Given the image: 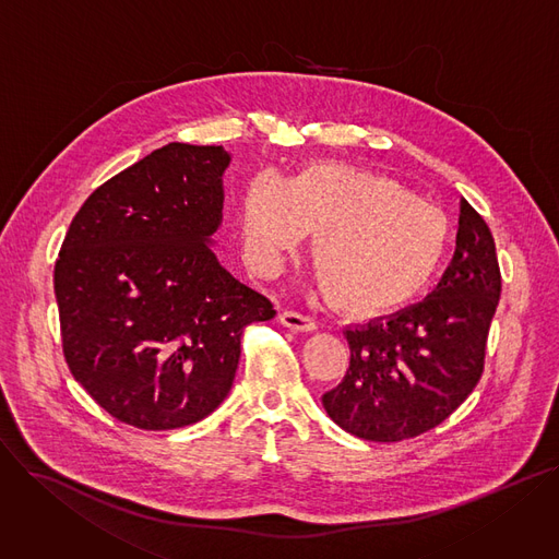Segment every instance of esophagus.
Listing matches in <instances>:
<instances>
[{"label": "esophagus", "mask_w": 559, "mask_h": 559, "mask_svg": "<svg viewBox=\"0 0 559 559\" xmlns=\"http://www.w3.org/2000/svg\"><path fill=\"white\" fill-rule=\"evenodd\" d=\"M280 322L293 331H301V333H308V331H316L318 324L313 318H308L304 313H297V311H282L280 313Z\"/></svg>", "instance_id": "34e87169"}]
</instances>
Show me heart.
<instances>
[{
    "instance_id": "b5f03b06",
    "label": "heart",
    "mask_w": 559,
    "mask_h": 559,
    "mask_svg": "<svg viewBox=\"0 0 559 559\" xmlns=\"http://www.w3.org/2000/svg\"><path fill=\"white\" fill-rule=\"evenodd\" d=\"M313 233L311 266L331 301L380 316L413 299L442 266L453 226L395 179L340 164H313L293 181L262 170L239 202L246 262L269 271Z\"/></svg>"
}]
</instances>
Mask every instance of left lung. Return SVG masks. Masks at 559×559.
<instances>
[{
    "label": "left lung",
    "instance_id": "1",
    "mask_svg": "<svg viewBox=\"0 0 559 559\" xmlns=\"http://www.w3.org/2000/svg\"><path fill=\"white\" fill-rule=\"evenodd\" d=\"M500 293L490 228L462 200L457 248L438 288L406 311L344 331L350 361L322 395L329 417L368 442H402L442 424L484 373Z\"/></svg>",
    "mask_w": 559,
    "mask_h": 559
}]
</instances>
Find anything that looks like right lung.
<instances>
[{"mask_svg": "<svg viewBox=\"0 0 559 559\" xmlns=\"http://www.w3.org/2000/svg\"><path fill=\"white\" fill-rule=\"evenodd\" d=\"M222 146L166 144L95 189L55 262L61 348L115 419L168 430L228 395L248 324L271 299L219 266Z\"/></svg>", "mask_w": 559, "mask_h": 559, "instance_id": "1", "label": "right lung"}]
</instances>
